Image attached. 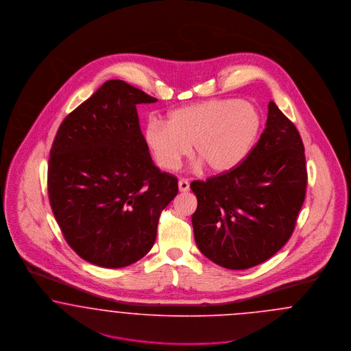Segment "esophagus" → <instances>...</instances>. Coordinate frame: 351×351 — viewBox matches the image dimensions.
<instances>
[{"label": "esophagus", "mask_w": 351, "mask_h": 351, "mask_svg": "<svg viewBox=\"0 0 351 351\" xmlns=\"http://www.w3.org/2000/svg\"><path fill=\"white\" fill-rule=\"evenodd\" d=\"M179 191L180 192H188L189 191V183L186 180H180L179 182Z\"/></svg>", "instance_id": "34e87169"}]
</instances>
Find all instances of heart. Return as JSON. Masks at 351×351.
Returning a JSON list of instances; mask_svg holds the SVG:
<instances>
[{
    "label": "heart",
    "instance_id": "heart-1",
    "mask_svg": "<svg viewBox=\"0 0 351 351\" xmlns=\"http://www.w3.org/2000/svg\"><path fill=\"white\" fill-rule=\"evenodd\" d=\"M262 114L247 101L210 100L172 112L167 122L151 119L145 139L159 167L178 169L189 146L212 172H226L245 160L261 130Z\"/></svg>",
    "mask_w": 351,
    "mask_h": 351
}]
</instances>
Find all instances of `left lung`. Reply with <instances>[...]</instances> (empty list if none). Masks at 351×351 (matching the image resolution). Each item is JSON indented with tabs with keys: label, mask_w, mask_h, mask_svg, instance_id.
I'll use <instances>...</instances> for the list:
<instances>
[{
	"label": "left lung",
	"mask_w": 351,
	"mask_h": 351,
	"mask_svg": "<svg viewBox=\"0 0 351 351\" xmlns=\"http://www.w3.org/2000/svg\"><path fill=\"white\" fill-rule=\"evenodd\" d=\"M304 145L296 126L274 101L266 129L233 169L195 180L192 216L199 250L229 269L266 262L293 233L306 189Z\"/></svg>",
	"instance_id": "left-lung-1"
}]
</instances>
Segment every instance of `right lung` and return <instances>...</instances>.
Returning <instances> with one entry per match:
<instances>
[{"label": "right lung", "mask_w": 351, "mask_h": 351, "mask_svg": "<svg viewBox=\"0 0 351 351\" xmlns=\"http://www.w3.org/2000/svg\"><path fill=\"white\" fill-rule=\"evenodd\" d=\"M156 99L109 80L69 113L53 139L47 188L68 245L84 261L126 267L154 246L162 210L178 179L151 159L138 104Z\"/></svg>", "instance_id": "obj_1"}]
</instances>
